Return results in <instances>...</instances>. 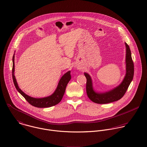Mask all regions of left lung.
I'll use <instances>...</instances> for the list:
<instances>
[{
	"mask_svg": "<svg viewBox=\"0 0 147 147\" xmlns=\"http://www.w3.org/2000/svg\"><path fill=\"white\" fill-rule=\"evenodd\" d=\"M126 47V74L122 82L118 86L105 93L96 92L93 90L92 81L90 75L84 73L86 78V90L89 98L94 103L105 104L120 100L126 93V91L132 82L134 74V65L131 57V53L129 46L125 42Z\"/></svg>",
	"mask_w": 147,
	"mask_h": 147,
	"instance_id": "8db88e82",
	"label": "left lung"
}]
</instances>
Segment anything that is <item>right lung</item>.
<instances>
[{"label": "right lung", "instance_id": "add662e5", "mask_svg": "<svg viewBox=\"0 0 147 147\" xmlns=\"http://www.w3.org/2000/svg\"><path fill=\"white\" fill-rule=\"evenodd\" d=\"M12 62H13V66H12V79L13 81L14 85L18 90V91L21 94V95L25 98V100L32 106L40 107V108H44V107H49L54 105H57L59 104L61 101L62 100L63 98V95L64 94L65 88L67 86V85L69 82V80L71 79V71H69L67 72H66L63 76L60 79L59 83L58 85V86L55 90V92L52 94L51 96L40 98H33L32 97L29 96L28 95L26 94L25 93H24L21 90V89L19 88V86H18V84L17 83L15 76L14 75V71H15V54L13 56L12 58Z\"/></svg>", "mask_w": 147, "mask_h": 147}]
</instances>
